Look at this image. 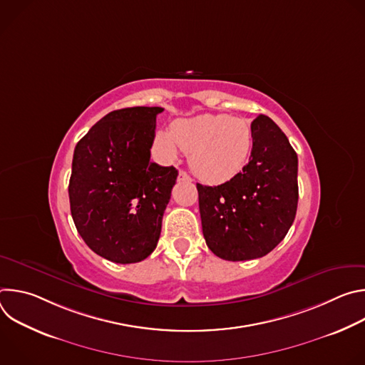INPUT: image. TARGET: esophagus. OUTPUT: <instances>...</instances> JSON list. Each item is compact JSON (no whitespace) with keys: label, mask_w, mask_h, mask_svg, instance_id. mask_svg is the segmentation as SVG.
Segmentation results:
<instances>
[{"label":"esophagus","mask_w":365,"mask_h":365,"mask_svg":"<svg viewBox=\"0 0 365 365\" xmlns=\"http://www.w3.org/2000/svg\"><path fill=\"white\" fill-rule=\"evenodd\" d=\"M178 179H179V180H183V182H192V178H190L186 172H183V170H180V172H179Z\"/></svg>","instance_id":"obj_1"}]
</instances>
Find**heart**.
<instances>
[{
    "mask_svg": "<svg viewBox=\"0 0 365 365\" xmlns=\"http://www.w3.org/2000/svg\"><path fill=\"white\" fill-rule=\"evenodd\" d=\"M252 128L247 120L227 114H203L178 120L160 130L154 145L168 160L179 151L190 154V168L207 183H224L240 175L252 151Z\"/></svg>",
    "mask_w": 365,
    "mask_h": 365,
    "instance_id": "1",
    "label": "heart"
}]
</instances>
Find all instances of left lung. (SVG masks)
I'll use <instances>...</instances> for the list:
<instances>
[{"instance_id": "left-lung-1", "label": "left lung", "mask_w": 365, "mask_h": 365, "mask_svg": "<svg viewBox=\"0 0 365 365\" xmlns=\"http://www.w3.org/2000/svg\"><path fill=\"white\" fill-rule=\"evenodd\" d=\"M251 128L252 151L244 170L218 186L196 183L206 245L228 262L269 254L297 210L296 151L267 115H258Z\"/></svg>"}]
</instances>
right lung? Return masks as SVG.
Here are the masks:
<instances>
[{"instance_id":"1","label":"right lung","mask_w":365,"mask_h":365,"mask_svg":"<svg viewBox=\"0 0 365 365\" xmlns=\"http://www.w3.org/2000/svg\"><path fill=\"white\" fill-rule=\"evenodd\" d=\"M160 107L123 108L101 118L73 153L71 212L86 245L113 263L131 264L158 245L178 179L150 162Z\"/></svg>"}]
</instances>
